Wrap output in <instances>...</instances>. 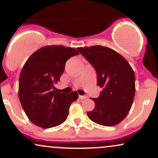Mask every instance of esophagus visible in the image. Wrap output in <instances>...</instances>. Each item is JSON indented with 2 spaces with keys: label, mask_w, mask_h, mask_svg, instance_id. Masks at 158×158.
Wrapping results in <instances>:
<instances>
[{
  "label": "esophagus",
  "mask_w": 158,
  "mask_h": 158,
  "mask_svg": "<svg viewBox=\"0 0 158 158\" xmlns=\"http://www.w3.org/2000/svg\"><path fill=\"white\" fill-rule=\"evenodd\" d=\"M79 99H81V100H82V99H86L87 97H85V96H81V95H79Z\"/></svg>",
  "instance_id": "esophagus-1"
}]
</instances>
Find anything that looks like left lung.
<instances>
[{"label":"left lung","mask_w":158,"mask_h":158,"mask_svg":"<svg viewBox=\"0 0 158 158\" xmlns=\"http://www.w3.org/2000/svg\"><path fill=\"white\" fill-rule=\"evenodd\" d=\"M78 51L97 73V86L102 88L93 98L95 108L87 112L90 120L105 126L117 125L131 109L135 94V76L129 63L112 49L96 45Z\"/></svg>","instance_id":"left-lung-1"}]
</instances>
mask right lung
<instances>
[{
    "label": "right lung",
    "instance_id": "add662e5",
    "mask_svg": "<svg viewBox=\"0 0 158 158\" xmlns=\"http://www.w3.org/2000/svg\"><path fill=\"white\" fill-rule=\"evenodd\" d=\"M77 55L73 48L47 46L34 52L23 65L19 79V99L25 114L36 126L49 128L66 120L78 94L56 92L54 85L60 80L66 61Z\"/></svg>",
    "mask_w": 158,
    "mask_h": 158
}]
</instances>
